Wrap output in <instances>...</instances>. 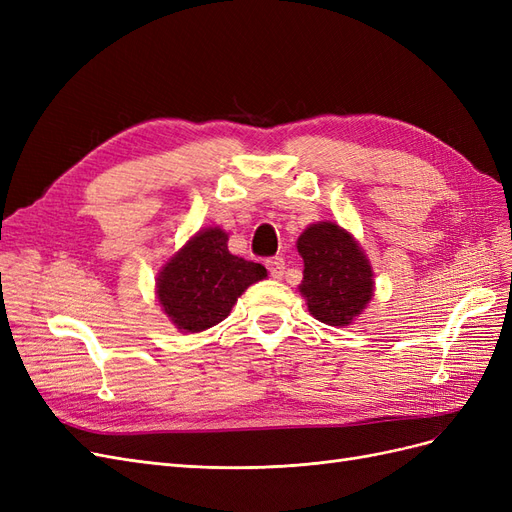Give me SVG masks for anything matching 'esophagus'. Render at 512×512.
<instances>
[{
    "mask_svg": "<svg viewBox=\"0 0 512 512\" xmlns=\"http://www.w3.org/2000/svg\"><path fill=\"white\" fill-rule=\"evenodd\" d=\"M267 269H269L273 280H282V277H284V269H286V262H284V258H280V256L269 258V260H267Z\"/></svg>",
    "mask_w": 512,
    "mask_h": 512,
    "instance_id": "1",
    "label": "esophagus"
}]
</instances>
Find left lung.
Masks as SVG:
<instances>
[{"instance_id": "1", "label": "left lung", "mask_w": 512, "mask_h": 512, "mask_svg": "<svg viewBox=\"0 0 512 512\" xmlns=\"http://www.w3.org/2000/svg\"><path fill=\"white\" fill-rule=\"evenodd\" d=\"M303 258L299 292L316 320L348 327L374 297V271L363 247L335 222L309 224L297 241Z\"/></svg>"}]
</instances>
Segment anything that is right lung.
Segmentation results:
<instances>
[{
  "instance_id": "1",
  "label": "right lung",
  "mask_w": 512,
  "mask_h": 512,
  "mask_svg": "<svg viewBox=\"0 0 512 512\" xmlns=\"http://www.w3.org/2000/svg\"><path fill=\"white\" fill-rule=\"evenodd\" d=\"M267 269L228 252V235L218 228L198 230L170 258L156 280V294L179 331L200 333L222 322L252 284L265 280Z\"/></svg>"
}]
</instances>
